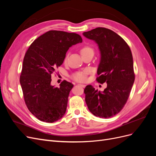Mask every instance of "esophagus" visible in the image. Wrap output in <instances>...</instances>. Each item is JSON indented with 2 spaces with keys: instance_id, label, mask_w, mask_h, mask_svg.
<instances>
[{
  "instance_id": "1",
  "label": "esophagus",
  "mask_w": 156,
  "mask_h": 156,
  "mask_svg": "<svg viewBox=\"0 0 156 156\" xmlns=\"http://www.w3.org/2000/svg\"><path fill=\"white\" fill-rule=\"evenodd\" d=\"M78 85H79V86H80V87H83V88H84V87H86L85 85H84V84H78Z\"/></svg>"
}]
</instances>
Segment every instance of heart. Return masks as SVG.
Wrapping results in <instances>:
<instances>
[{"label":"heart","instance_id":"heart-1","mask_svg":"<svg viewBox=\"0 0 156 156\" xmlns=\"http://www.w3.org/2000/svg\"><path fill=\"white\" fill-rule=\"evenodd\" d=\"M80 53H81V56L88 54V53H93L94 49L90 46L84 45V46L82 47L81 49H80ZM88 70H84V71H83V72H77L72 75V78H73V79H74L75 81H76L84 82L86 81L87 75H88Z\"/></svg>","mask_w":156,"mask_h":156}]
</instances>
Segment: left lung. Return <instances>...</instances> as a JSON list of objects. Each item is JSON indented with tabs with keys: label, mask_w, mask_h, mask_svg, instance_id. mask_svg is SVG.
Returning a JSON list of instances; mask_svg holds the SVG:
<instances>
[{
	"label": "left lung",
	"mask_w": 156,
	"mask_h": 156,
	"mask_svg": "<svg viewBox=\"0 0 156 156\" xmlns=\"http://www.w3.org/2000/svg\"><path fill=\"white\" fill-rule=\"evenodd\" d=\"M83 34L98 45L101 59L96 80L107 84L103 92L87 85L85 101L94 116L108 119L122 109L129 96L135 81L133 56L124 40L110 29L98 27Z\"/></svg>",
	"instance_id": "8db88e82"
}]
</instances>
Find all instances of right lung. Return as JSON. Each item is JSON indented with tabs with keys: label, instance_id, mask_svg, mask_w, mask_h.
<instances>
[{
	"label": "right lung",
	"instance_id": "1",
	"mask_svg": "<svg viewBox=\"0 0 156 156\" xmlns=\"http://www.w3.org/2000/svg\"><path fill=\"white\" fill-rule=\"evenodd\" d=\"M83 41L76 33L49 30L37 37L23 59L20 84L27 108L41 121L53 123L62 119L73 84L63 81L51 84V75L62 64L70 47Z\"/></svg>",
	"mask_w": 156,
	"mask_h": 156
}]
</instances>
